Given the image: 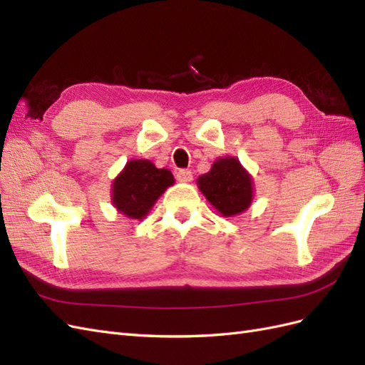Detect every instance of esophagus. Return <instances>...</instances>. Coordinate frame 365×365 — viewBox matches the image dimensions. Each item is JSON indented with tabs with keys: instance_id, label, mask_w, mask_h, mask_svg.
<instances>
[{
	"instance_id": "34e87169",
	"label": "esophagus",
	"mask_w": 365,
	"mask_h": 365,
	"mask_svg": "<svg viewBox=\"0 0 365 365\" xmlns=\"http://www.w3.org/2000/svg\"><path fill=\"white\" fill-rule=\"evenodd\" d=\"M175 177H177V180H179V182H191L192 180V173L190 170L182 168V170L177 171Z\"/></svg>"
}]
</instances>
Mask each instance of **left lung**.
<instances>
[{"label":"left lung","instance_id":"8db88e82","mask_svg":"<svg viewBox=\"0 0 365 365\" xmlns=\"http://www.w3.org/2000/svg\"><path fill=\"white\" fill-rule=\"evenodd\" d=\"M197 183L215 210L226 217L243 212L252 202V179L235 158L214 162L211 171L200 175Z\"/></svg>","mask_w":365,"mask_h":365}]
</instances>
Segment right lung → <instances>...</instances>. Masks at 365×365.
I'll list each match as a JSON object with an SVG mask.
<instances>
[{
    "mask_svg": "<svg viewBox=\"0 0 365 365\" xmlns=\"http://www.w3.org/2000/svg\"><path fill=\"white\" fill-rule=\"evenodd\" d=\"M173 183L171 171L150 160H130L113 183V203L130 218H143Z\"/></svg>",
    "mask_w": 365,
    "mask_h": 365,
    "instance_id": "1",
    "label": "right lung"
}]
</instances>
